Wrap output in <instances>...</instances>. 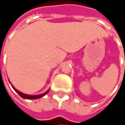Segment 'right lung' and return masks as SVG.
I'll list each match as a JSON object with an SVG mask.
<instances>
[{
	"label": "right lung",
	"mask_w": 125,
	"mask_h": 125,
	"mask_svg": "<svg viewBox=\"0 0 125 125\" xmlns=\"http://www.w3.org/2000/svg\"><path fill=\"white\" fill-rule=\"evenodd\" d=\"M13 87V89L18 93V95L21 96V97H22L23 99H40V98H41V97H43V95H45L48 92H49V90L46 92V93H43V94H40V95H27V94H24V93H21L20 91H18V90H16L14 87Z\"/></svg>",
	"instance_id": "add662e5"
}]
</instances>
